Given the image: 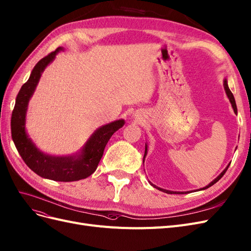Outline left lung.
<instances>
[{"mask_svg": "<svg viewBox=\"0 0 251 251\" xmlns=\"http://www.w3.org/2000/svg\"><path fill=\"white\" fill-rule=\"evenodd\" d=\"M223 86H224V89H226V96H227V98H228V100H229V101H230V103H231V107H232V109H234V112L235 113L237 114V105H236V100H235V98H234V96H232V93H231V91H230V89L228 88V85H227V80L226 79H224V81H223ZM146 154H148V145L145 144V152H144V157H143V163H144V158L146 157ZM229 165L230 164H228V165L226 166V168L224 169L221 174L216 177L213 181H211V183L208 185V186H205V187H203V188H201V189H200V190H204V189H208L209 187H211V186H213L214 184H216L217 183V181L224 176V174H226V170H227V168L229 167ZM151 185L152 186V187H154V188H157L158 190H160V191H163V192H165V193H168V194H187V193H189V191L188 192H176V191H169V190H165V189H162V188H159V187H157V186H154L153 184H151Z\"/></svg>", "mask_w": 251, "mask_h": 251, "instance_id": "8db88e82", "label": "left lung"}]
</instances>
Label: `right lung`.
<instances>
[{
    "label": "right lung",
    "mask_w": 251,
    "mask_h": 251,
    "mask_svg": "<svg viewBox=\"0 0 251 251\" xmlns=\"http://www.w3.org/2000/svg\"><path fill=\"white\" fill-rule=\"evenodd\" d=\"M60 50H63V48L59 47L38 61L34 66L29 80L22 86L12 111L11 136L22 159L36 175L56 181H74L88 177L97 170L109 139L117 129L123 127L125 120H115L98 128L83 146L82 151L75 155L56 157L43 153L36 148L25 132L28 103L35 91L41 74Z\"/></svg>",
    "instance_id": "1"
}]
</instances>
